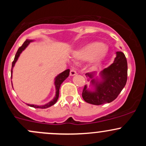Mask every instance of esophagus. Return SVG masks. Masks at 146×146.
<instances>
[{"instance_id":"esophagus-1","label":"esophagus","mask_w":146,"mask_h":146,"mask_svg":"<svg viewBox=\"0 0 146 146\" xmlns=\"http://www.w3.org/2000/svg\"><path fill=\"white\" fill-rule=\"evenodd\" d=\"M76 74H77V72H76L74 69H71V70H70V76H76Z\"/></svg>"}]
</instances>
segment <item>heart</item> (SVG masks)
<instances>
[{
    "mask_svg": "<svg viewBox=\"0 0 146 146\" xmlns=\"http://www.w3.org/2000/svg\"><path fill=\"white\" fill-rule=\"evenodd\" d=\"M106 47L104 44L92 42L87 44L73 53V56L80 61H89L93 66H98L104 60Z\"/></svg>",
    "mask_w": 146,
    "mask_h": 146,
    "instance_id": "heart-1",
    "label": "heart"
}]
</instances>
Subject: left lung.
I'll return each instance as SVG.
<instances>
[{"label": "left lung", "mask_w": 146, "mask_h": 146, "mask_svg": "<svg viewBox=\"0 0 146 146\" xmlns=\"http://www.w3.org/2000/svg\"><path fill=\"white\" fill-rule=\"evenodd\" d=\"M127 61L121 51L116 52L113 64L100 73V78L96 73L85 74L90 81V89L85 85L82 96L86 102L94 105H100L114 101L118 97L127 81Z\"/></svg>", "instance_id": "1"}]
</instances>
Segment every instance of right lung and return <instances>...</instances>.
I'll return each mask as SVG.
<instances>
[{
  "instance_id": "obj_1",
  "label": "right lung",
  "mask_w": 146,
  "mask_h": 146,
  "mask_svg": "<svg viewBox=\"0 0 146 146\" xmlns=\"http://www.w3.org/2000/svg\"><path fill=\"white\" fill-rule=\"evenodd\" d=\"M33 41H34L33 39H26V41L23 43V44L18 48V50H17V53H16L15 54V56L14 61H13V64H12L11 79H12V75H13V68L15 66V64L16 61H17L19 56H20V55L21 54V53L23 52L26 48H27V46L29 44V43H30V42H32ZM69 73H70V70H69V69H67V70H64V72H62V73H61L60 74H58V76L55 78V80H54V85H55V88H56V95H55V97H54V99H53L52 100L46 103V104H43V105H35V104H27V105L29 106V107H34V108H40V109L48 108V107H50L51 106L54 105L58 99V96H59V89H60V87H61V83H62V82H64L68 77Z\"/></svg>"
}]
</instances>
